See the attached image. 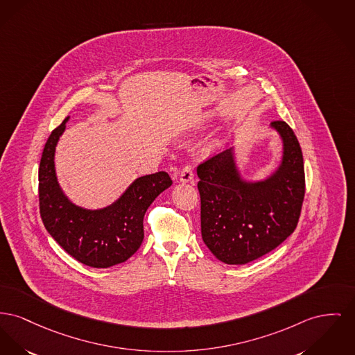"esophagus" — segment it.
Segmentation results:
<instances>
[{
    "instance_id": "34e87169",
    "label": "esophagus",
    "mask_w": 355,
    "mask_h": 355,
    "mask_svg": "<svg viewBox=\"0 0 355 355\" xmlns=\"http://www.w3.org/2000/svg\"><path fill=\"white\" fill-rule=\"evenodd\" d=\"M194 180V173H193V167L190 165L182 167L181 174H180V181L181 182H193Z\"/></svg>"
}]
</instances>
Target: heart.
<instances>
[{
	"label": "heart",
	"instance_id": "b5f03b06",
	"mask_svg": "<svg viewBox=\"0 0 355 355\" xmlns=\"http://www.w3.org/2000/svg\"><path fill=\"white\" fill-rule=\"evenodd\" d=\"M202 122H204V119H202L201 116H198V118H196V119L193 121V125L197 127V125H202Z\"/></svg>",
	"mask_w": 355,
	"mask_h": 355
}]
</instances>
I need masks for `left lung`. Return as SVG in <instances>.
Wrapping results in <instances>:
<instances>
[{
	"mask_svg": "<svg viewBox=\"0 0 355 355\" xmlns=\"http://www.w3.org/2000/svg\"><path fill=\"white\" fill-rule=\"evenodd\" d=\"M271 125L283 139V158L270 178L243 181L232 148L197 167L202 240L225 264H247L275 250L300 217L306 193L302 148L284 121Z\"/></svg>",
	"mask_w": 355,
	"mask_h": 355,
	"instance_id": "obj_1",
	"label": "left lung"
}]
</instances>
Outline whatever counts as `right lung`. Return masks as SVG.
Masks as SVG:
<instances>
[{
  "label": "right lung",
  "instance_id": "1",
  "mask_svg": "<svg viewBox=\"0 0 355 355\" xmlns=\"http://www.w3.org/2000/svg\"><path fill=\"white\" fill-rule=\"evenodd\" d=\"M49 135L39 167V204L42 224L68 254L84 266L108 268L123 263L144 241V217L151 202L173 181L166 171L137 178L122 197L101 210L73 205L62 191L55 173V148L65 122Z\"/></svg>",
  "mask_w": 355,
  "mask_h": 355
}]
</instances>
